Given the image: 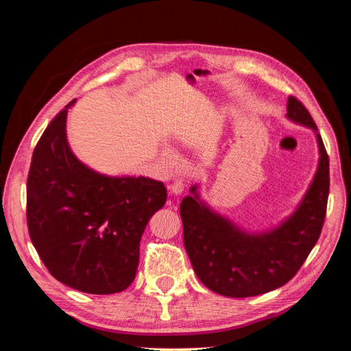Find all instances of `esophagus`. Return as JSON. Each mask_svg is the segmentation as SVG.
<instances>
[{"label":"esophagus","instance_id":"1","mask_svg":"<svg viewBox=\"0 0 351 351\" xmlns=\"http://www.w3.org/2000/svg\"><path fill=\"white\" fill-rule=\"evenodd\" d=\"M184 182L183 180H176V182L171 184V193L173 195H182L184 192Z\"/></svg>","mask_w":351,"mask_h":351}]
</instances>
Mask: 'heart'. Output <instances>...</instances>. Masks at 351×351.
<instances>
[{
    "label": "heart",
    "mask_w": 351,
    "mask_h": 351,
    "mask_svg": "<svg viewBox=\"0 0 351 351\" xmlns=\"http://www.w3.org/2000/svg\"><path fill=\"white\" fill-rule=\"evenodd\" d=\"M165 158L168 159V161H171V159H173V156H171V154H169V152L165 154Z\"/></svg>",
    "instance_id": "obj_1"
}]
</instances>
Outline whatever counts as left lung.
<instances>
[{"label":"left lung","instance_id":"1","mask_svg":"<svg viewBox=\"0 0 351 351\" xmlns=\"http://www.w3.org/2000/svg\"><path fill=\"white\" fill-rule=\"evenodd\" d=\"M287 119L313 130L316 173L291 215L277 227L247 231L200 199L199 184L180 204L184 247L197 278L226 297H252L289 282L321 236L329 193V159L321 134L300 101L289 97Z\"/></svg>","mask_w":351,"mask_h":351}]
</instances>
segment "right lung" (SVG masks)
<instances>
[{
  "instance_id": "1",
  "label": "right lung",
  "mask_w": 351,
  "mask_h": 351,
  "mask_svg": "<svg viewBox=\"0 0 351 351\" xmlns=\"http://www.w3.org/2000/svg\"><path fill=\"white\" fill-rule=\"evenodd\" d=\"M74 102L49 123L32 156L29 234L60 282L89 294L120 293L136 277L142 234L165 205L167 189L149 177L105 176L83 164L67 141Z\"/></svg>"
}]
</instances>
